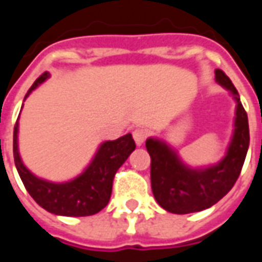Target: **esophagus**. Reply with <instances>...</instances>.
<instances>
[{"mask_svg": "<svg viewBox=\"0 0 262 262\" xmlns=\"http://www.w3.org/2000/svg\"><path fill=\"white\" fill-rule=\"evenodd\" d=\"M146 137H147V132L144 130V129H136V130L133 132V139H135L137 146H142L144 140H146Z\"/></svg>", "mask_w": 262, "mask_h": 262, "instance_id": "1", "label": "esophagus"}]
</instances>
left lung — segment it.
Returning <instances> with one entry per match:
<instances>
[{
    "label": "left lung",
    "mask_w": 262,
    "mask_h": 262,
    "mask_svg": "<svg viewBox=\"0 0 262 262\" xmlns=\"http://www.w3.org/2000/svg\"><path fill=\"white\" fill-rule=\"evenodd\" d=\"M214 78L236 101L233 136L225 157L219 163L192 168L164 140L157 137H148L146 140V148L151 159L150 177L153 195L160 206L171 213L201 212L219 202L236 184L247 156L250 144L248 118L238 92L222 70H214Z\"/></svg>",
    "instance_id": "1"
}]
</instances>
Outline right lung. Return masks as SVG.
<instances>
[{
  "label": "right lung",
  "mask_w": 262,
  "mask_h": 262,
  "mask_svg": "<svg viewBox=\"0 0 262 262\" xmlns=\"http://www.w3.org/2000/svg\"><path fill=\"white\" fill-rule=\"evenodd\" d=\"M49 77V73H43L29 88L25 99ZM18 129L19 123L16 120L14 127V160L20 180L39 206L59 216H91L102 210L111 199L116 171L136 148L130 133L116 140L103 142L80 176L66 182H52L36 177L22 163L18 147Z\"/></svg>",
  "instance_id": "right-lung-1"
}]
</instances>
